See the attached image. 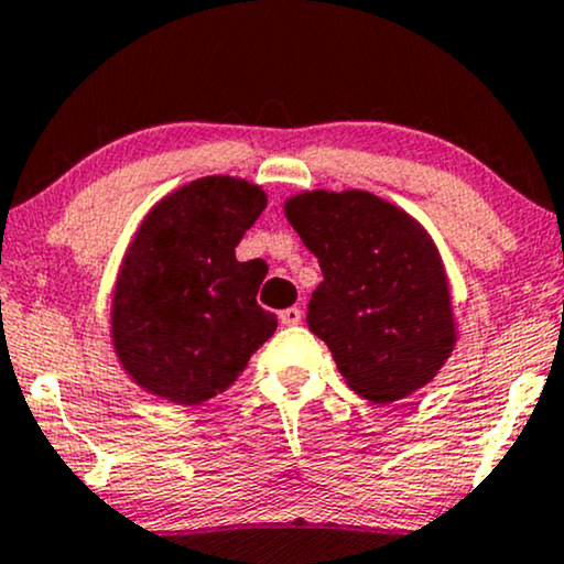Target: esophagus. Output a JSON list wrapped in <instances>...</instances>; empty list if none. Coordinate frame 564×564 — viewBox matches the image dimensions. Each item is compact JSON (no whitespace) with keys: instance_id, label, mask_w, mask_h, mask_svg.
Wrapping results in <instances>:
<instances>
[{"instance_id":"1","label":"esophagus","mask_w":564,"mask_h":564,"mask_svg":"<svg viewBox=\"0 0 564 564\" xmlns=\"http://www.w3.org/2000/svg\"><path fill=\"white\" fill-rule=\"evenodd\" d=\"M278 317H281L283 325H300L302 323V310L300 307H289V310L278 312Z\"/></svg>"}]
</instances>
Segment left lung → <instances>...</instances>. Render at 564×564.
Returning a JSON list of instances; mask_svg holds the SVG:
<instances>
[{"instance_id": "8db88e82", "label": "left lung", "mask_w": 564, "mask_h": 564, "mask_svg": "<svg viewBox=\"0 0 564 564\" xmlns=\"http://www.w3.org/2000/svg\"><path fill=\"white\" fill-rule=\"evenodd\" d=\"M323 270L307 325L351 391L391 404L429 386L457 344L449 281L412 215L370 192H302L283 205Z\"/></svg>"}]
</instances>
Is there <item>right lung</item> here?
<instances>
[{
    "label": "right lung",
    "instance_id": "obj_1",
    "mask_svg": "<svg viewBox=\"0 0 564 564\" xmlns=\"http://www.w3.org/2000/svg\"><path fill=\"white\" fill-rule=\"evenodd\" d=\"M268 205L262 186L207 175L149 209L112 291L110 336L133 383L194 406L228 389L275 334L257 304L264 264L236 247Z\"/></svg>",
    "mask_w": 564,
    "mask_h": 564
}]
</instances>
